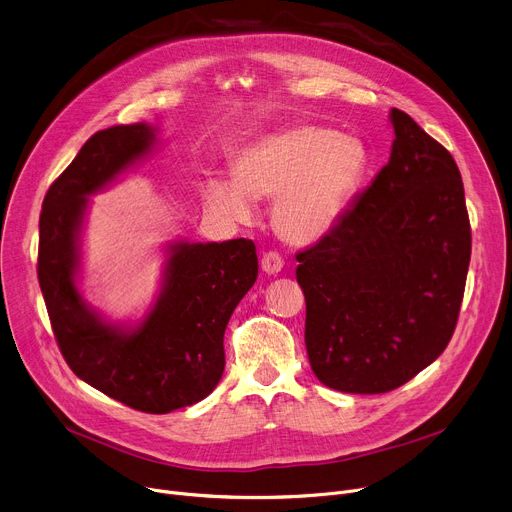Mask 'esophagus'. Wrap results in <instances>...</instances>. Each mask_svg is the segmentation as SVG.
I'll return each mask as SVG.
<instances>
[{"label": "esophagus", "mask_w": 512, "mask_h": 512, "mask_svg": "<svg viewBox=\"0 0 512 512\" xmlns=\"http://www.w3.org/2000/svg\"><path fill=\"white\" fill-rule=\"evenodd\" d=\"M282 267H284V257H282L280 253H277V251H267V253H263V257H261V269H263L265 273L275 275V273L282 271Z\"/></svg>", "instance_id": "1"}]
</instances>
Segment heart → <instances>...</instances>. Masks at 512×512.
Here are the masks:
<instances>
[{"mask_svg": "<svg viewBox=\"0 0 512 512\" xmlns=\"http://www.w3.org/2000/svg\"><path fill=\"white\" fill-rule=\"evenodd\" d=\"M367 169V149L355 136L318 124H296L267 134L235 161V177L206 185L208 204L247 220L253 198L275 200L273 222L292 243H310L343 214Z\"/></svg>", "mask_w": 512, "mask_h": 512, "instance_id": "heart-1", "label": "heart"}]
</instances>
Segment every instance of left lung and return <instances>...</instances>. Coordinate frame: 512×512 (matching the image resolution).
I'll list each match as a JSON object with an SVG mask.
<instances>
[{"mask_svg": "<svg viewBox=\"0 0 512 512\" xmlns=\"http://www.w3.org/2000/svg\"><path fill=\"white\" fill-rule=\"evenodd\" d=\"M390 161L314 245L296 253L304 341L333 390L384 394L449 345L472 255L451 153L392 108Z\"/></svg>", "mask_w": 512, "mask_h": 512, "instance_id": "8db88e82", "label": "left lung"}]
</instances>
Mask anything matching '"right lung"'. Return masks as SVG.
<instances>
[{"instance_id":"obj_1","label":"right lung","mask_w":512,"mask_h":512,"mask_svg":"<svg viewBox=\"0 0 512 512\" xmlns=\"http://www.w3.org/2000/svg\"><path fill=\"white\" fill-rule=\"evenodd\" d=\"M147 124L96 132L51 183L40 212L38 284L57 345L73 374L106 396L149 414L204 400L224 371V329L257 280L249 239L177 243L163 292L141 327L122 333L89 310L75 286L77 235L89 194L149 153Z\"/></svg>"}]
</instances>
